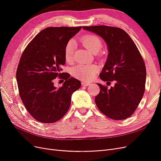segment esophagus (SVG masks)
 I'll return each instance as SVG.
<instances>
[{
	"label": "esophagus",
	"mask_w": 161,
	"mask_h": 161,
	"mask_svg": "<svg viewBox=\"0 0 161 161\" xmlns=\"http://www.w3.org/2000/svg\"><path fill=\"white\" fill-rule=\"evenodd\" d=\"M81 84H82V86H89V85H90L89 82H85V81H82V82H81Z\"/></svg>",
	"instance_id": "obj_1"
}]
</instances>
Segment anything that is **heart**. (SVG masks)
Here are the masks:
<instances>
[{
	"label": "heart",
	"instance_id": "obj_1",
	"mask_svg": "<svg viewBox=\"0 0 161 161\" xmlns=\"http://www.w3.org/2000/svg\"><path fill=\"white\" fill-rule=\"evenodd\" d=\"M80 42L86 49L95 54H99L103 47V42L95 34H86L80 38ZM75 50V43L72 40L66 43L64 47V58L67 62H71L74 58ZM99 71V68L95 64H79L72 69V76L84 81H91L94 79Z\"/></svg>",
	"mask_w": 161,
	"mask_h": 161
}]
</instances>
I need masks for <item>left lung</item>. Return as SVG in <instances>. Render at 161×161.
I'll list each match as a JSON object with an SVG mask.
<instances>
[{"label": "left lung", "mask_w": 161, "mask_h": 161, "mask_svg": "<svg viewBox=\"0 0 161 161\" xmlns=\"http://www.w3.org/2000/svg\"><path fill=\"white\" fill-rule=\"evenodd\" d=\"M103 38L109 54L99 75L100 79L114 87L97 84L99 93L95 97L97 108L115 120L128 118L137 109L145 91V63L137 46L122 29L106 25L82 27Z\"/></svg>", "instance_id": "1"}]
</instances>
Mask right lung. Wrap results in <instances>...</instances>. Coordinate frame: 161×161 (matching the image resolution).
<instances>
[{"label": "right lung", "mask_w": 161, "mask_h": 161, "mask_svg": "<svg viewBox=\"0 0 161 161\" xmlns=\"http://www.w3.org/2000/svg\"><path fill=\"white\" fill-rule=\"evenodd\" d=\"M81 27H47L22 53L16 72L19 96L27 111L41 123H54L63 118L70 108L72 94L81 86L80 80L61 72L66 63V43ZM57 77L65 80L58 89L53 86Z\"/></svg>", "instance_id": "right-lung-1"}]
</instances>
